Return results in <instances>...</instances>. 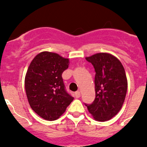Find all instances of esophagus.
I'll use <instances>...</instances> for the list:
<instances>
[{
	"instance_id": "34e87169",
	"label": "esophagus",
	"mask_w": 147,
	"mask_h": 147,
	"mask_svg": "<svg viewBox=\"0 0 147 147\" xmlns=\"http://www.w3.org/2000/svg\"><path fill=\"white\" fill-rule=\"evenodd\" d=\"M75 97H76V98H79V97L80 96V92H79V91H78V92H75Z\"/></svg>"
}]
</instances>
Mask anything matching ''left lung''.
I'll return each instance as SVG.
<instances>
[{
  "label": "left lung",
  "mask_w": 147,
  "mask_h": 147,
  "mask_svg": "<svg viewBox=\"0 0 147 147\" xmlns=\"http://www.w3.org/2000/svg\"><path fill=\"white\" fill-rule=\"evenodd\" d=\"M94 66L95 99L85 104L94 119L110 120L121 110L127 90V80L120 61L113 55L100 53L86 58Z\"/></svg>",
  "instance_id": "8db88e82"
}]
</instances>
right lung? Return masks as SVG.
Returning <instances> with one entry per match:
<instances>
[{
	"label": "right lung",
	"instance_id": "1",
	"mask_svg": "<svg viewBox=\"0 0 147 147\" xmlns=\"http://www.w3.org/2000/svg\"><path fill=\"white\" fill-rule=\"evenodd\" d=\"M69 64L68 59L45 51L29 65L25 78L26 95L31 108L42 119H57L74 100L65 89L61 76Z\"/></svg>",
	"mask_w": 147,
	"mask_h": 147
}]
</instances>
